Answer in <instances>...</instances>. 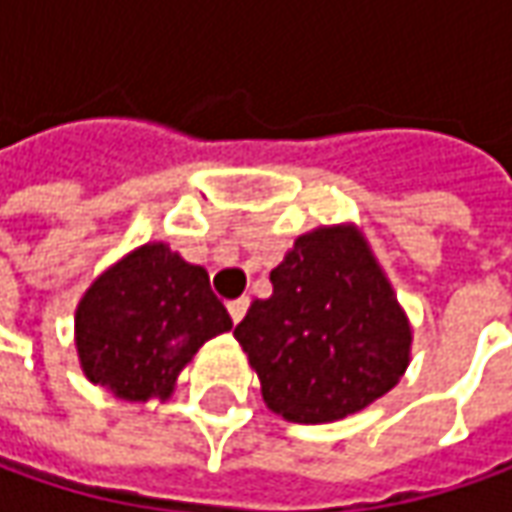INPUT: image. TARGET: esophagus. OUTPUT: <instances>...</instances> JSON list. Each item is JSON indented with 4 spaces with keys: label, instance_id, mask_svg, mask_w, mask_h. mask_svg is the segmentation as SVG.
<instances>
[{
    "label": "esophagus",
    "instance_id": "34e87169",
    "mask_svg": "<svg viewBox=\"0 0 512 512\" xmlns=\"http://www.w3.org/2000/svg\"><path fill=\"white\" fill-rule=\"evenodd\" d=\"M247 307H250V299L247 296H239V299H233V302H227V313H230V319L239 325L242 319H245Z\"/></svg>",
    "mask_w": 512,
    "mask_h": 512
}]
</instances>
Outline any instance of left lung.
Segmentation results:
<instances>
[{
    "instance_id": "left-lung-1",
    "label": "left lung",
    "mask_w": 512,
    "mask_h": 512,
    "mask_svg": "<svg viewBox=\"0 0 512 512\" xmlns=\"http://www.w3.org/2000/svg\"><path fill=\"white\" fill-rule=\"evenodd\" d=\"M270 285L273 296L256 299L233 336L276 416L339 422L399 384L413 327L359 227L302 233Z\"/></svg>"
}]
</instances>
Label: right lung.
<instances>
[{"mask_svg": "<svg viewBox=\"0 0 512 512\" xmlns=\"http://www.w3.org/2000/svg\"><path fill=\"white\" fill-rule=\"evenodd\" d=\"M233 327L207 270L148 242L102 270L73 316L88 382L122 402H165L199 347Z\"/></svg>", "mask_w": 512, "mask_h": 512, "instance_id": "add662e5", "label": "right lung"}]
</instances>
